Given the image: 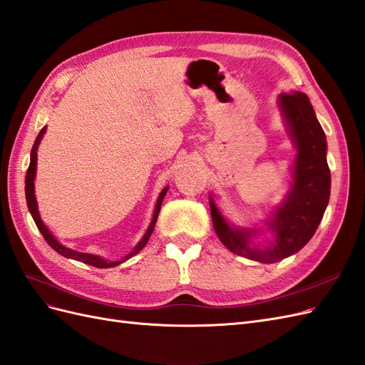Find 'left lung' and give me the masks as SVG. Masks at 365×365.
Segmentation results:
<instances>
[{
    "mask_svg": "<svg viewBox=\"0 0 365 365\" xmlns=\"http://www.w3.org/2000/svg\"><path fill=\"white\" fill-rule=\"evenodd\" d=\"M278 104L297 147V158L290 192L267 221L273 241L261 247L253 244L252 238L259 230L229 224L210 196L213 229L225 247L244 258L269 264L299 252L310 241L330 198L327 140L309 96L301 92L281 93Z\"/></svg>",
    "mask_w": 365,
    "mask_h": 365,
    "instance_id": "obj_1",
    "label": "left lung"
}]
</instances>
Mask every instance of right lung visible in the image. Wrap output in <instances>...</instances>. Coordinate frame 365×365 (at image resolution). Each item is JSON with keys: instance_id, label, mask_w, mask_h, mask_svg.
<instances>
[{"instance_id": "1", "label": "right lung", "mask_w": 365, "mask_h": 365, "mask_svg": "<svg viewBox=\"0 0 365 365\" xmlns=\"http://www.w3.org/2000/svg\"><path fill=\"white\" fill-rule=\"evenodd\" d=\"M46 133V127L44 129H41V132L38 133L36 140H35V144L32 147V152H31V164H29V169H27V173H26V201H27V207H29V212L32 213V218L36 224L38 230L41 232V235L44 236L46 242L51 245V247L58 252L60 255L66 256V258H71V259H75V261H80V262H84V264H88V265H93V267H98V269H107V267H115V265L121 264L124 261H127L129 258H132L133 255H136L140 250L144 249V245L147 244V241H149L150 235L155 229V224H156V220H158V215H160V210H161V204H163V200L164 196L167 193V190H169V187H164L163 192L160 193L158 196V201H156V207H155V212H153V218H152V222L149 225V229H147V232L144 233V236L141 238V241L138 242L135 245V249L129 253L125 255L124 258H121V261H106L103 259L101 256H96V255H92V253H83V252H76V250H72L66 247V245L60 244L56 241L55 236L51 233V230H48L44 222L41 221V218H39V212H38V205H36V198H35V173H36V150H38V145L39 143H41V138L43 135Z\"/></svg>"}]
</instances>
